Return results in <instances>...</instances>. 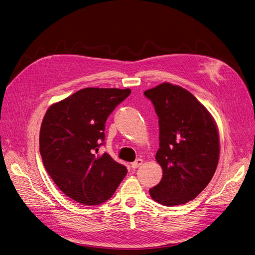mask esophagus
<instances>
[{
    "label": "esophagus",
    "mask_w": 255,
    "mask_h": 255,
    "mask_svg": "<svg viewBox=\"0 0 255 255\" xmlns=\"http://www.w3.org/2000/svg\"><path fill=\"white\" fill-rule=\"evenodd\" d=\"M141 163H142V159L138 158V159H136L134 162L131 163V167H132V169H136V168L139 167V165H140Z\"/></svg>",
    "instance_id": "esophagus-1"
}]
</instances>
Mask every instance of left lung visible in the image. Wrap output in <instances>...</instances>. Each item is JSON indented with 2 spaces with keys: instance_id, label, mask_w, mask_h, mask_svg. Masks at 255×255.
Returning <instances> with one entry per match:
<instances>
[{
  "instance_id": "1",
  "label": "left lung",
  "mask_w": 255,
  "mask_h": 255,
  "mask_svg": "<svg viewBox=\"0 0 255 255\" xmlns=\"http://www.w3.org/2000/svg\"><path fill=\"white\" fill-rule=\"evenodd\" d=\"M143 95L158 117L159 149L155 158L163 171L150 195L165 206L184 204L205 189L216 172L220 143L214 119L180 86L162 83Z\"/></svg>"
}]
</instances>
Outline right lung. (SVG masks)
Wrapping results in <instances>:
<instances>
[{
  "instance_id": "add662e5",
  "label": "right lung",
  "mask_w": 255,
  "mask_h": 255,
  "mask_svg": "<svg viewBox=\"0 0 255 255\" xmlns=\"http://www.w3.org/2000/svg\"><path fill=\"white\" fill-rule=\"evenodd\" d=\"M129 88H83L52 105L42 120L39 152L48 174L59 189L84 205L107 201L127 174L125 165L104 145L105 123L130 95Z\"/></svg>"
}]
</instances>
